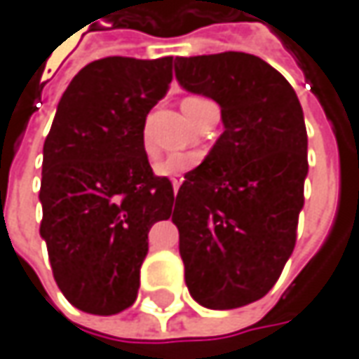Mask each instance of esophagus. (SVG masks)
<instances>
[{
	"label": "esophagus",
	"mask_w": 359,
	"mask_h": 359,
	"mask_svg": "<svg viewBox=\"0 0 359 359\" xmlns=\"http://www.w3.org/2000/svg\"><path fill=\"white\" fill-rule=\"evenodd\" d=\"M184 177H171V184H173V191H177V188L182 186Z\"/></svg>",
	"instance_id": "esophagus-1"
}]
</instances>
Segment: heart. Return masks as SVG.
Returning <instances> with one entry per match:
<instances>
[{
	"label": "heart",
	"instance_id": "obj_1",
	"mask_svg": "<svg viewBox=\"0 0 359 359\" xmlns=\"http://www.w3.org/2000/svg\"><path fill=\"white\" fill-rule=\"evenodd\" d=\"M206 102H210V100L202 99V97H188L182 102V109L188 115L189 121H194L196 111L200 107H204ZM145 149H147V153H151L147 141H145ZM198 163H200V155L198 153H173L170 157H165V159L155 163V173L157 175H165V177H184L182 173L194 170Z\"/></svg>",
	"mask_w": 359,
	"mask_h": 359
}]
</instances>
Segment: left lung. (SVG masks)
I'll use <instances>...</instances> for the list:
<instances>
[{"mask_svg":"<svg viewBox=\"0 0 359 359\" xmlns=\"http://www.w3.org/2000/svg\"><path fill=\"white\" fill-rule=\"evenodd\" d=\"M175 79L216 100L224 123L175 196L186 285L208 309H236L273 289L295 248L309 171L303 109L278 70L244 52L175 58Z\"/></svg>","mask_w":359,"mask_h":359,"instance_id":"obj_1","label":"left lung"}]
</instances>
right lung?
<instances>
[{"instance_id": "1", "label": "right lung", "mask_w": 359, "mask_h": 359, "mask_svg": "<svg viewBox=\"0 0 359 359\" xmlns=\"http://www.w3.org/2000/svg\"><path fill=\"white\" fill-rule=\"evenodd\" d=\"M173 58L109 56L86 64L44 141L42 222L56 285L84 313L131 307L147 232L173 210V186L149 165L145 117L165 97Z\"/></svg>"}]
</instances>
